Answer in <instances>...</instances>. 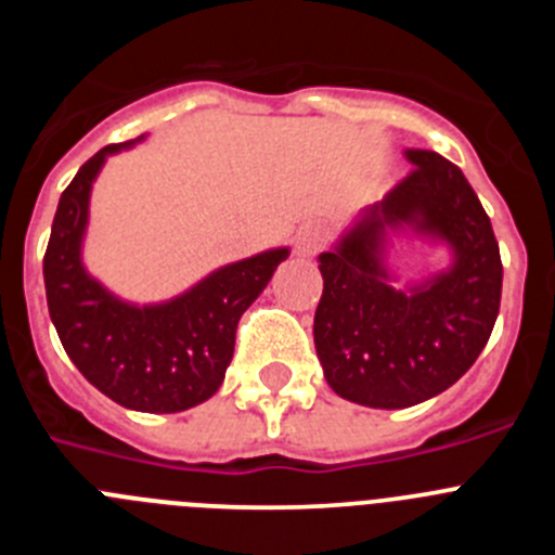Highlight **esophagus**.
<instances>
[{
  "label": "esophagus",
  "instance_id": "1",
  "mask_svg": "<svg viewBox=\"0 0 555 555\" xmlns=\"http://www.w3.org/2000/svg\"><path fill=\"white\" fill-rule=\"evenodd\" d=\"M322 247V230L313 228V224H306V228L297 230L294 235V253L308 258V255H317Z\"/></svg>",
  "mask_w": 555,
  "mask_h": 555
}]
</instances>
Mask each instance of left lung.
<instances>
[{"instance_id":"8db88e82","label":"left lung","mask_w":555,"mask_h":555,"mask_svg":"<svg viewBox=\"0 0 555 555\" xmlns=\"http://www.w3.org/2000/svg\"><path fill=\"white\" fill-rule=\"evenodd\" d=\"M405 158L409 178L320 255L317 356L327 386L370 409H409L450 389L487 347L500 311L503 263L478 194L439 152L405 150ZM389 232L444 243L451 263L395 289L383 261Z\"/></svg>"}]
</instances>
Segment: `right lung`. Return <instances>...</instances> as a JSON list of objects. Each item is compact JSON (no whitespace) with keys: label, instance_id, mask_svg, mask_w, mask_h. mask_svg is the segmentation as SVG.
Wrapping results in <instances>:
<instances>
[{"label":"right lung","instance_id":"obj_1","mask_svg":"<svg viewBox=\"0 0 555 555\" xmlns=\"http://www.w3.org/2000/svg\"><path fill=\"white\" fill-rule=\"evenodd\" d=\"M135 141L107 144L66 185L43 255V286L63 350L88 384L125 409L175 414L217 395L233 358L238 320L272 281L278 263L286 261L288 247L228 263L158 306L113 297L82 267V235L102 164Z\"/></svg>","mask_w":555,"mask_h":555}]
</instances>
